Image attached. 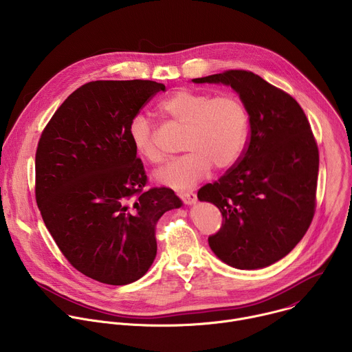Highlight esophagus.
<instances>
[{"label": "esophagus", "mask_w": 352, "mask_h": 352, "mask_svg": "<svg viewBox=\"0 0 352 352\" xmlns=\"http://www.w3.org/2000/svg\"><path fill=\"white\" fill-rule=\"evenodd\" d=\"M179 197L185 205H193V204H196V200H197L196 193H193V192H181Z\"/></svg>", "instance_id": "1"}]
</instances>
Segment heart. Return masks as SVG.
Returning <instances> with one entry per match:
<instances>
[{"label": "heart", "mask_w": 352, "mask_h": 352, "mask_svg": "<svg viewBox=\"0 0 352 352\" xmlns=\"http://www.w3.org/2000/svg\"><path fill=\"white\" fill-rule=\"evenodd\" d=\"M160 111L186 128L182 148L188 155L155 173L159 184L174 189H190L212 170L232 167L243 153L249 133V113L234 94L213 96L206 91L181 89L160 104ZM135 153L152 164L164 162L155 128L143 116H135L128 126Z\"/></svg>", "instance_id": "obj_1"}]
</instances>
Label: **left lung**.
<instances>
[{
    "mask_svg": "<svg viewBox=\"0 0 352 352\" xmlns=\"http://www.w3.org/2000/svg\"><path fill=\"white\" fill-rule=\"evenodd\" d=\"M192 82L231 86L250 125L236 164L197 192L223 216L209 245L235 269L270 266L302 239L315 214L319 150L309 121L292 96L250 71L230 69Z\"/></svg>",
    "mask_w": 352,
    "mask_h": 352,
    "instance_id": "obj_1",
    "label": "left lung"
}]
</instances>
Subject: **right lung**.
<instances>
[{
    "mask_svg": "<svg viewBox=\"0 0 352 352\" xmlns=\"http://www.w3.org/2000/svg\"><path fill=\"white\" fill-rule=\"evenodd\" d=\"M166 86L94 80L58 107L36 150V202L47 230L82 274L110 285L139 280L156 254V224L182 202L147 177L128 136L131 120Z\"/></svg>",
    "mask_w": 352,
    "mask_h": 352,
    "instance_id": "right-lung-1",
    "label": "right lung"
}]
</instances>
